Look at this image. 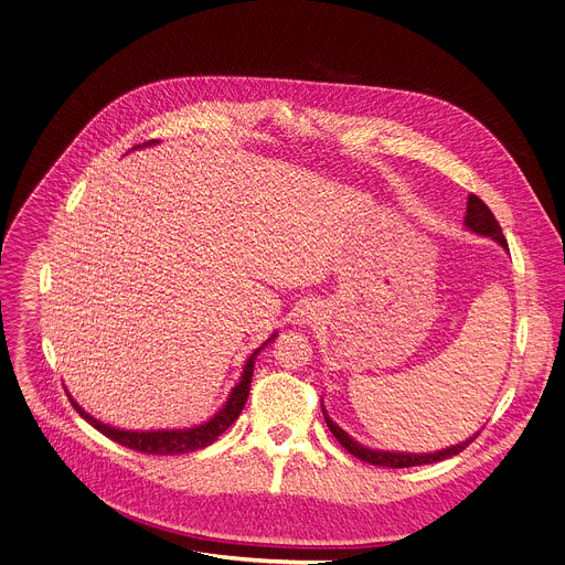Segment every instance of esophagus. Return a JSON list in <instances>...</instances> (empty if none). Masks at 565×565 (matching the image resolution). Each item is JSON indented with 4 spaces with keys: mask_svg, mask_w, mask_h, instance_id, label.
<instances>
[{
    "mask_svg": "<svg viewBox=\"0 0 565 565\" xmlns=\"http://www.w3.org/2000/svg\"><path fill=\"white\" fill-rule=\"evenodd\" d=\"M321 312H319V308L312 303H308V306H303L301 310H299V315H297V321L299 324H315V321H319L321 317H319Z\"/></svg>",
    "mask_w": 565,
    "mask_h": 565,
    "instance_id": "34e87169",
    "label": "esophagus"
}]
</instances>
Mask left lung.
<instances>
[{
	"label": "left lung",
	"instance_id": "8db88e82",
	"mask_svg": "<svg viewBox=\"0 0 565 565\" xmlns=\"http://www.w3.org/2000/svg\"><path fill=\"white\" fill-rule=\"evenodd\" d=\"M465 225L467 230L476 232V234H482V236H492L494 241H499V244L508 250V241L503 236V230L497 221V216L492 214V210L482 203L476 194H469L467 199V214H465ZM321 412H324V420L329 425V429L333 431V436L338 438V443L349 451L353 454L355 458L369 462V465H377V467H393V469H402V467H416V465H431V462H438V460H445V458H451L456 454H460L465 447H469L473 443V438L478 436H471L467 438L465 443L460 445H451L447 449H440V451H434V454H405V451H380V449H369L364 445H360L358 440H353L344 429H340L327 414L324 405H321Z\"/></svg>",
	"mask_w": 565,
	"mask_h": 565
}]
</instances>
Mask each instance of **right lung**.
<instances>
[{
	"label": "right lung",
	"mask_w": 565,
	"mask_h": 565,
	"mask_svg": "<svg viewBox=\"0 0 565 565\" xmlns=\"http://www.w3.org/2000/svg\"><path fill=\"white\" fill-rule=\"evenodd\" d=\"M153 142V140H151ZM151 142H145V145H151ZM140 147V145H138ZM136 149V147H134ZM277 335H273L268 342H273ZM264 342V347L268 344ZM259 347L246 362L244 366V375H241L238 384L232 388L230 397L225 405L214 414V418H210L207 423L199 425V427H192V429H160V431H125V429H116V427H109L100 420H96L94 416H89L83 407L77 405V402L68 395L73 409L83 416L92 427H96L103 436L111 438L114 443L122 445V447H129L134 451H140V454H153V456H174V454H190V451H196V449H203L207 445H212L236 418L238 414L244 412L246 407V399H248V393H250V382H253V371H255V360L259 355V351L264 349Z\"/></svg>",
	"instance_id": "obj_1"
}]
</instances>
